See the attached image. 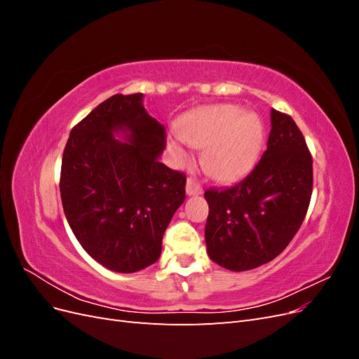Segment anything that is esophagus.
Wrapping results in <instances>:
<instances>
[{
    "instance_id": "obj_1",
    "label": "esophagus",
    "mask_w": 359,
    "mask_h": 359,
    "mask_svg": "<svg viewBox=\"0 0 359 359\" xmlns=\"http://www.w3.org/2000/svg\"><path fill=\"white\" fill-rule=\"evenodd\" d=\"M186 193L189 194V196H198V194L202 193V187L196 181L189 178L186 182Z\"/></svg>"
}]
</instances>
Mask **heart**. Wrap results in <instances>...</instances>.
<instances>
[{"instance_id":"obj_1","label":"heart","mask_w":359,"mask_h":359,"mask_svg":"<svg viewBox=\"0 0 359 359\" xmlns=\"http://www.w3.org/2000/svg\"><path fill=\"white\" fill-rule=\"evenodd\" d=\"M178 133L190 147L203 149L202 168L219 182L244 177L256 163L265 137L260 118L233 104L193 112L180 124ZM169 148L180 161L189 160L177 139H169Z\"/></svg>"}]
</instances>
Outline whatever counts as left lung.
<instances>
[{"label": "left lung", "mask_w": 359, "mask_h": 359, "mask_svg": "<svg viewBox=\"0 0 359 359\" xmlns=\"http://www.w3.org/2000/svg\"><path fill=\"white\" fill-rule=\"evenodd\" d=\"M311 189L306 139L289 115L273 109L266 151L255 169L231 187L205 191L210 259L238 273L271 262L301 227Z\"/></svg>", "instance_id": "1"}]
</instances>
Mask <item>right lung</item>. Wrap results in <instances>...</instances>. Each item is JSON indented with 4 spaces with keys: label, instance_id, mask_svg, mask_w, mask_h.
Instances as JSON below:
<instances>
[{
    "label": "right lung",
    "instance_id": "right-lung-1",
    "mask_svg": "<svg viewBox=\"0 0 359 359\" xmlns=\"http://www.w3.org/2000/svg\"><path fill=\"white\" fill-rule=\"evenodd\" d=\"M163 149L165 127L147 112L140 93L100 103L73 127L64 148V214L85 252L115 273L156 262L186 199V177L163 165Z\"/></svg>",
    "mask_w": 359,
    "mask_h": 359
}]
</instances>
